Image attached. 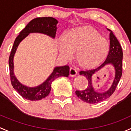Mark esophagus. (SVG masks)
Masks as SVG:
<instances>
[{
	"instance_id": "obj_1",
	"label": "esophagus",
	"mask_w": 131,
	"mask_h": 131,
	"mask_svg": "<svg viewBox=\"0 0 131 131\" xmlns=\"http://www.w3.org/2000/svg\"><path fill=\"white\" fill-rule=\"evenodd\" d=\"M77 74V71L76 70L74 69V68H71L69 71V75L71 77L75 76Z\"/></svg>"
}]
</instances>
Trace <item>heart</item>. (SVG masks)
Returning <instances> with one entry per match:
<instances>
[{"instance_id": "obj_1", "label": "heart", "mask_w": 131, "mask_h": 131, "mask_svg": "<svg viewBox=\"0 0 131 131\" xmlns=\"http://www.w3.org/2000/svg\"><path fill=\"white\" fill-rule=\"evenodd\" d=\"M60 53L69 59L76 50L75 59L84 69H91L103 62L110 52V44L100 33L88 26L72 28L59 40Z\"/></svg>"}]
</instances>
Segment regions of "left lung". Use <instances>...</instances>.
<instances>
[{
    "mask_svg": "<svg viewBox=\"0 0 131 131\" xmlns=\"http://www.w3.org/2000/svg\"><path fill=\"white\" fill-rule=\"evenodd\" d=\"M110 33V52L105 61L95 69L81 71L79 74L84 75L88 81V85L84 90L75 91L77 96L88 103H97L109 98L115 91L122 74V58L123 52L118 40L113 32L107 29ZM107 65H112L115 70V77L111 86L104 92H98L94 89L92 83V76L94 73Z\"/></svg>",
    "mask_w": 131,
    "mask_h": 131,
    "instance_id": "1",
    "label": "left lung"
}]
</instances>
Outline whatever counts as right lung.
<instances>
[{"label": "right lung", "instance_id": "right-lung-1", "mask_svg": "<svg viewBox=\"0 0 131 131\" xmlns=\"http://www.w3.org/2000/svg\"><path fill=\"white\" fill-rule=\"evenodd\" d=\"M58 21L52 17H37L30 21L26 26L20 32L14 42L9 59V71L10 81L13 88L20 95L25 99L31 101L40 100L49 95L51 90L52 83L59 77H68L69 74V67L68 66H57L53 72L47 79L35 87H29L20 83L16 78L14 72V57L20 43L30 33H41L52 38H55L57 31Z\"/></svg>", "mask_w": 131, "mask_h": 131}]
</instances>
